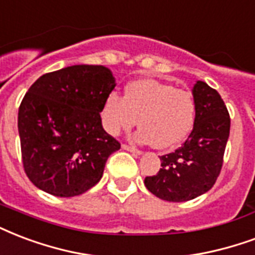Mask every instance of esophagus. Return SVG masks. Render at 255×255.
Returning a JSON list of instances; mask_svg holds the SVG:
<instances>
[{
  "mask_svg": "<svg viewBox=\"0 0 255 255\" xmlns=\"http://www.w3.org/2000/svg\"><path fill=\"white\" fill-rule=\"evenodd\" d=\"M122 149H125V150H128V152H131L133 154H141V150L137 148H134V146H130V145H126V143H124L122 145Z\"/></svg>",
  "mask_w": 255,
  "mask_h": 255,
  "instance_id": "esophagus-1",
  "label": "esophagus"
}]
</instances>
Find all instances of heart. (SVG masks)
I'll return each instance as SVG.
<instances>
[{
  "instance_id": "obj_1",
  "label": "heart",
  "mask_w": 255,
  "mask_h": 255,
  "mask_svg": "<svg viewBox=\"0 0 255 255\" xmlns=\"http://www.w3.org/2000/svg\"><path fill=\"white\" fill-rule=\"evenodd\" d=\"M196 101L188 90L156 79L134 80L126 86L125 97L110 94L103 106V122L117 135L138 122V142H153L158 149L176 146L195 124Z\"/></svg>"
}]
</instances>
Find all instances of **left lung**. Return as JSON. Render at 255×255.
I'll use <instances>...</instances> for the list:
<instances>
[{
	"label": "left lung",
	"mask_w": 255,
	"mask_h": 255,
	"mask_svg": "<svg viewBox=\"0 0 255 255\" xmlns=\"http://www.w3.org/2000/svg\"><path fill=\"white\" fill-rule=\"evenodd\" d=\"M192 94L196 117L188 138L175 152L160 157V171L143 181L154 196L168 202H187L210 191L223 165L229 110L219 93L202 80L193 86Z\"/></svg>",
	"instance_id": "1"
}]
</instances>
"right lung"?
<instances>
[{
    "mask_svg": "<svg viewBox=\"0 0 255 255\" xmlns=\"http://www.w3.org/2000/svg\"><path fill=\"white\" fill-rule=\"evenodd\" d=\"M116 87L103 66H71L40 76L18 109L21 160L28 179L53 196L89 191L121 148L101 112Z\"/></svg>",
    "mask_w": 255,
    "mask_h": 255,
    "instance_id": "right-lung-1",
    "label": "right lung"
}]
</instances>
